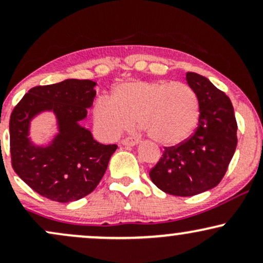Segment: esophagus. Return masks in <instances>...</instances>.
<instances>
[{
  "mask_svg": "<svg viewBox=\"0 0 263 263\" xmlns=\"http://www.w3.org/2000/svg\"><path fill=\"white\" fill-rule=\"evenodd\" d=\"M121 143L123 146H136L138 143V138L136 137H127V138H123L121 141Z\"/></svg>",
  "mask_w": 263,
  "mask_h": 263,
  "instance_id": "esophagus-1",
  "label": "esophagus"
}]
</instances>
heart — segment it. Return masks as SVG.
<instances>
[{"instance_id":"1","label":"heart","mask_w":263,"mask_h":263,"mask_svg":"<svg viewBox=\"0 0 263 263\" xmlns=\"http://www.w3.org/2000/svg\"><path fill=\"white\" fill-rule=\"evenodd\" d=\"M92 114L99 131L106 138H116L137 117L153 141L174 146L185 141L197 127L199 102L192 87L180 81L129 80L115 87L111 99L99 98Z\"/></svg>"}]
</instances>
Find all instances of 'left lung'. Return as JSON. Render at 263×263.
Returning <instances> with one entry per match:
<instances>
[{
  "mask_svg": "<svg viewBox=\"0 0 263 263\" xmlns=\"http://www.w3.org/2000/svg\"><path fill=\"white\" fill-rule=\"evenodd\" d=\"M185 79L198 98V128L179 146L165 147L149 172L151 180L159 189L177 197H192L218 185L237 144L230 99L203 75L186 73Z\"/></svg>",
  "mask_w": 263,
  "mask_h": 263,
  "instance_id": "obj_1",
  "label": "left lung"
}]
</instances>
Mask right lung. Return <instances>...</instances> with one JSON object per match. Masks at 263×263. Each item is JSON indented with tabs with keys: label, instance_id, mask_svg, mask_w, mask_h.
Here are the masks:
<instances>
[{
	"label": "right lung",
	"instance_id": "right-lung-1",
	"mask_svg": "<svg viewBox=\"0 0 263 263\" xmlns=\"http://www.w3.org/2000/svg\"><path fill=\"white\" fill-rule=\"evenodd\" d=\"M96 83L66 79L29 90L10 120L12 167L42 197L70 203L86 197L107 170L116 144H101L81 126L96 96ZM43 112L56 117L57 132L48 144L33 142L31 121Z\"/></svg>",
	"mask_w": 263,
	"mask_h": 263
}]
</instances>
